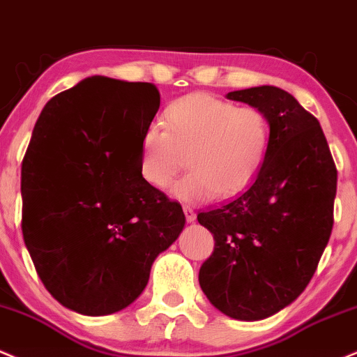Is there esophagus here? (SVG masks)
Here are the masks:
<instances>
[{
	"label": "esophagus",
	"mask_w": 357,
	"mask_h": 357,
	"mask_svg": "<svg viewBox=\"0 0 357 357\" xmlns=\"http://www.w3.org/2000/svg\"><path fill=\"white\" fill-rule=\"evenodd\" d=\"M183 213H185V219L188 224H194L195 222V212L190 205H183Z\"/></svg>",
	"instance_id": "1"
}]
</instances>
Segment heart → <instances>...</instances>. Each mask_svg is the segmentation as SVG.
I'll return each instance as SVG.
<instances>
[{"instance_id":"heart-1","label":"heart","mask_w":357,"mask_h":357,"mask_svg":"<svg viewBox=\"0 0 357 357\" xmlns=\"http://www.w3.org/2000/svg\"><path fill=\"white\" fill-rule=\"evenodd\" d=\"M162 121L163 130L149 127L142 133L138 174L165 190L185 155L190 172L170 190L183 202L238 194L254 182L269 153L271 125L259 108L192 93L167 105Z\"/></svg>"}]
</instances>
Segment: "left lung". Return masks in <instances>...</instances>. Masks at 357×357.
<instances>
[{
    "label": "left lung",
    "instance_id": "obj_1",
    "mask_svg": "<svg viewBox=\"0 0 357 357\" xmlns=\"http://www.w3.org/2000/svg\"><path fill=\"white\" fill-rule=\"evenodd\" d=\"M227 98L266 113L271 145L244 192L197 215L215 241L199 282L225 316L261 321L312 279L333 230L337 170L319 121L291 93L262 85Z\"/></svg>",
    "mask_w": 357,
    "mask_h": 357
}]
</instances>
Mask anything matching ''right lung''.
Returning <instances> with one entry per match:
<instances>
[{"mask_svg": "<svg viewBox=\"0 0 357 357\" xmlns=\"http://www.w3.org/2000/svg\"><path fill=\"white\" fill-rule=\"evenodd\" d=\"M160 107L152 83L88 77L53 96L21 165L23 238L46 291L83 316L142 294L185 215L138 174L140 137Z\"/></svg>", "mask_w": 357, "mask_h": 357, "instance_id": "add662e5", "label": "right lung"}]
</instances>
